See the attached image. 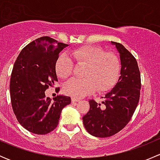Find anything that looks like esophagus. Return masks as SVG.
<instances>
[{
  "instance_id": "obj_1",
  "label": "esophagus",
  "mask_w": 160,
  "mask_h": 160,
  "mask_svg": "<svg viewBox=\"0 0 160 160\" xmlns=\"http://www.w3.org/2000/svg\"><path fill=\"white\" fill-rule=\"evenodd\" d=\"M71 101H72V102H77V101H80V98H75V97H72V98H71Z\"/></svg>"
}]
</instances>
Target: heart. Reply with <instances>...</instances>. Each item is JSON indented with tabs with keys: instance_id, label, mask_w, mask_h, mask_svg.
<instances>
[{
	"instance_id": "heart-1",
	"label": "heart",
	"mask_w": 160,
	"mask_h": 160,
	"mask_svg": "<svg viewBox=\"0 0 160 160\" xmlns=\"http://www.w3.org/2000/svg\"><path fill=\"white\" fill-rule=\"evenodd\" d=\"M71 59L77 65H85L84 78L72 79L64 86V92L72 97H83L95 90L99 93L111 90L120 77L122 63L118 56L102 48L84 46L70 52ZM56 72L62 79L73 72V63L67 56H62L56 62Z\"/></svg>"
}]
</instances>
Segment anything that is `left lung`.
Returning a JSON list of instances; mask_svg holds the SVG:
<instances>
[{
  "mask_svg": "<svg viewBox=\"0 0 160 160\" xmlns=\"http://www.w3.org/2000/svg\"><path fill=\"white\" fill-rule=\"evenodd\" d=\"M122 70L118 81L98 103L90 100V110L83 117L87 131L93 136L107 138L123 129L132 118L140 98L141 76L133 55L118 42Z\"/></svg>",
  "mask_w": 160,
  "mask_h": 160,
  "instance_id": "obj_1",
  "label": "left lung"
}]
</instances>
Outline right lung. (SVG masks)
<instances>
[{
  "instance_id": "add662e5",
  "label": "right lung",
  "mask_w": 160,
  "mask_h": 160,
  "mask_svg": "<svg viewBox=\"0 0 160 160\" xmlns=\"http://www.w3.org/2000/svg\"><path fill=\"white\" fill-rule=\"evenodd\" d=\"M68 45L43 36L27 45L14 64L10 81L13 111L22 126L37 135H46L57 127L62 108L70 97L59 95L51 102L45 91L58 81L56 62ZM57 90H59L58 88Z\"/></svg>"
}]
</instances>
